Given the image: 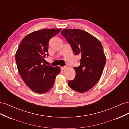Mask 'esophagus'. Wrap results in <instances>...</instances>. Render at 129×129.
I'll return each instance as SVG.
<instances>
[{
    "label": "esophagus",
    "instance_id": "obj_1",
    "mask_svg": "<svg viewBox=\"0 0 129 129\" xmlns=\"http://www.w3.org/2000/svg\"><path fill=\"white\" fill-rule=\"evenodd\" d=\"M61 68L62 70H65L66 68H67V67H66V66H64V67H61Z\"/></svg>",
    "mask_w": 129,
    "mask_h": 129
}]
</instances>
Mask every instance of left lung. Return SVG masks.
Returning a JSON list of instances; mask_svg holds the SVG:
<instances>
[{"label": "left lung", "instance_id": "left-lung-1", "mask_svg": "<svg viewBox=\"0 0 129 129\" xmlns=\"http://www.w3.org/2000/svg\"><path fill=\"white\" fill-rule=\"evenodd\" d=\"M61 34L71 45L75 55L80 56V65L74 67L76 76L68 85L79 92L91 89L102 76L106 57L101 42L81 29H65Z\"/></svg>", "mask_w": 129, "mask_h": 129}]
</instances>
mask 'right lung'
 Masks as SVG:
<instances>
[{"instance_id": "obj_1", "label": "right lung", "mask_w": 129, "mask_h": 129, "mask_svg": "<svg viewBox=\"0 0 129 129\" xmlns=\"http://www.w3.org/2000/svg\"><path fill=\"white\" fill-rule=\"evenodd\" d=\"M61 29L37 30L26 36L19 45L15 54L18 72L25 84L37 93H44L53 87L56 75L60 73L58 67L44 63L48 55L49 40Z\"/></svg>"}]
</instances>
